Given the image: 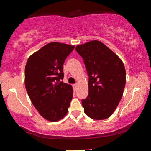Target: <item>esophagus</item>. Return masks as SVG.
Segmentation results:
<instances>
[{
	"label": "esophagus",
	"mask_w": 151,
	"mask_h": 151,
	"mask_svg": "<svg viewBox=\"0 0 151 151\" xmlns=\"http://www.w3.org/2000/svg\"><path fill=\"white\" fill-rule=\"evenodd\" d=\"M73 89L75 91H76V88H77V87H78V85H76V84H75V85H73Z\"/></svg>",
	"instance_id": "esophagus-1"
}]
</instances>
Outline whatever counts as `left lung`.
Wrapping results in <instances>:
<instances>
[{"instance_id": "left-lung-1", "label": "left lung", "mask_w": 151, "mask_h": 151, "mask_svg": "<svg viewBox=\"0 0 151 151\" xmlns=\"http://www.w3.org/2000/svg\"><path fill=\"white\" fill-rule=\"evenodd\" d=\"M84 59L88 78V95L82 101L84 112L94 120L108 119L122 96L126 70L122 60L99 40L77 45Z\"/></svg>"}]
</instances>
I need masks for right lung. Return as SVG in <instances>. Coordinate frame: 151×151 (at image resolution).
<instances>
[{
  "instance_id": "1",
  "label": "right lung",
  "mask_w": 151,
  "mask_h": 151,
  "mask_svg": "<svg viewBox=\"0 0 151 151\" xmlns=\"http://www.w3.org/2000/svg\"><path fill=\"white\" fill-rule=\"evenodd\" d=\"M75 47L52 42L27 60L24 71L26 90L39 113L48 121H60L68 112L73 89L60 80L64 77V62Z\"/></svg>"
}]
</instances>
